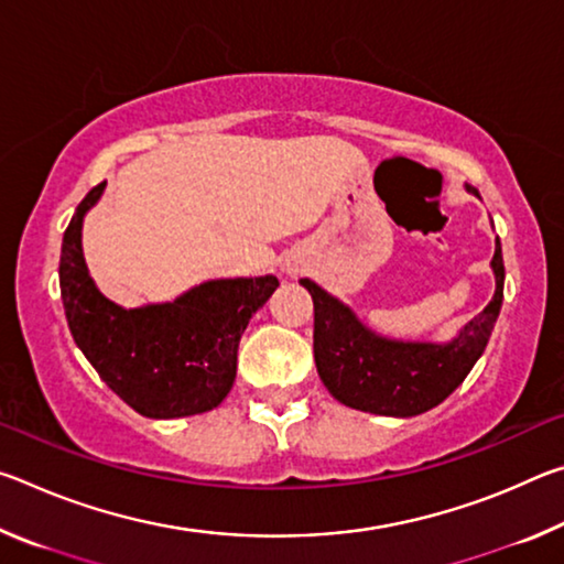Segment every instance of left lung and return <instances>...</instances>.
Masks as SVG:
<instances>
[{
	"instance_id": "1",
	"label": "left lung",
	"mask_w": 564,
	"mask_h": 564,
	"mask_svg": "<svg viewBox=\"0 0 564 564\" xmlns=\"http://www.w3.org/2000/svg\"><path fill=\"white\" fill-rule=\"evenodd\" d=\"M477 194L473 186H467ZM495 295L453 343H395L362 328L356 316L308 279L313 299V356L323 386L343 405L376 415L425 413L453 393L488 346L502 303V248L495 238Z\"/></svg>"
}]
</instances>
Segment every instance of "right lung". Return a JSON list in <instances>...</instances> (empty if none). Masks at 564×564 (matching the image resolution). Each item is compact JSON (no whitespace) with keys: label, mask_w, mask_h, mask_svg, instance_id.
Segmentation results:
<instances>
[{"label":"right lung","mask_w":564,"mask_h":564,"mask_svg":"<svg viewBox=\"0 0 564 564\" xmlns=\"http://www.w3.org/2000/svg\"><path fill=\"white\" fill-rule=\"evenodd\" d=\"M107 181L76 206L64 231L59 285L74 343L123 403L147 417H184L216 408L236 378L248 321L279 289L275 275L208 281L174 303L123 311L104 299L82 253V218Z\"/></svg>","instance_id":"add662e5"}]
</instances>
